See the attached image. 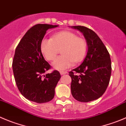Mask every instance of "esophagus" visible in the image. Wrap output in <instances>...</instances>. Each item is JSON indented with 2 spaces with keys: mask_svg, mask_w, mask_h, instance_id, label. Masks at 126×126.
Here are the masks:
<instances>
[{
  "mask_svg": "<svg viewBox=\"0 0 126 126\" xmlns=\"http://www.w3.org/2000/svg\"><path fill=\"white\" fill-rule=\"evenodd\" d=\"M67 73V72L66 71H61V72H60V74H61V75H64V74H66Z\"/></svg>",
  "mask_w": 126,
  "mask_h": 126,
  "instance_id": "34e87169",
  "label": "esophagus"
}]
</instances>
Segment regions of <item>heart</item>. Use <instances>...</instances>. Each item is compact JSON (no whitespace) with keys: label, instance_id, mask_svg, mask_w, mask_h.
<instances>
[{"label":"heart","instance_id":"1","mask_svg":"<svg viewBox=\"0 0 126 126\" xmlns=\"http://www.w3.org/2000/svg\"><path fill=\"white\" fill-rule=\"evenodd\" d=\"M87 41L78 37L69 31L56 33L51 38H44L41 43L40 49L44 57L52 61L61 49L63 55L57 57L52 62V67L58 70H64L72 66L74 62L82 61L87 52Z\"/></svg>","mask_w":126,"mask_h":126}]
</instances>
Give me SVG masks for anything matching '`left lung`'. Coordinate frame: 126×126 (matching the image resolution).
<instances>
[{"label": "left lung", "instance_id": "8db88e82", "mask_svg": "<svg viewBox=\"0 0 126 126\" xmlns=\"http://www.w3.org/2000/svg\"><path fill=\"white\" fill-rule=\"evenodd\" d=\"M70 27L82 33L88 46L83 62L69 72L71 93L77 101L89 102L101 97L108 86L111 59L105 44L93 30L83 26Z\"/></svg>", "mask_w": 126, "mask_h": 126}]
</instances>
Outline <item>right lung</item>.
<instances>
[{"label":"right lung","instance_id":"obj_1","mask_svg":"<svg viewBox=\"0 0 126 126\" xmlns=\"http://www.w3.org/2000/svg\"><path fill=\"white\" fill-rule=\"evenodd\" d=\"M57 26L48 24L34 25L25 33L15 49L12 68L16 86L25 98L33 102L44 103L52 100L61 79L57 70L43 75L51 65L45 61L40 49L47 30Z\"/></svg>","mask_w":126,"mask_h":126}]
</instances>
